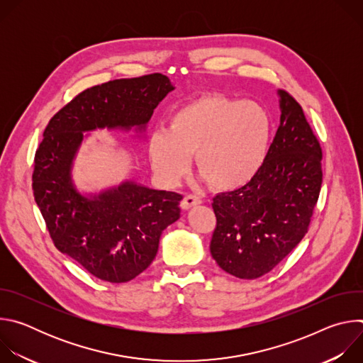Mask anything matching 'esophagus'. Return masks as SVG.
<instances>
[{
	"label": "esophagus",
	"mask_w": 363,
	"mask_h": 363,
	"mask_svg": "<svg viewBox=\"0 0 363 363\" xmlns=\"http://www.w3.org/2000/svg\"><path fill=\"white\" fill-rule=\"evenodd\" d=\"M199 203H201V198H199V196L192 195V194H188V195L184 196V199H182V202H181V206H182L184 210H189V208H192V206L199 205Z\"/></svg>",
	"instance_id": "1"
}]
</instances>
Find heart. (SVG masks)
<instances>
[{
  "label": "heart",
  "mask_w": 363,
  "mask_h": 363,
  "mask_svg": "<svg viewBox=\"0 0 363 363\" xmlns=\"http://www.w3.org/2000/svg\"><path fill=\"white\" fill-rule=\"evenodd\" d=\"M272 118L252 100L205 93L189 100L169 118L168 132L153 133L149 157L158 177L178 182L191 167L214 189L245 185L262 168L270 145Z\"/></svg>",
  "instance_id": "obj_1"
}]
</instances>
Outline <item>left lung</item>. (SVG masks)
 I'll use <instances>...</instances> for the list:
<instances>
[{"mask_svg": "<svg viewBox=\"0 0 363 363\" xmlns=\"http://www.w3.org/2000/svg\"><path fill=\"white\" fill-rule=\"evenodd\" d=\"M279 96L280 126L262 168L213 199L211 255L238 279L262 277L283 260L307 233L320 194V143L297 100L286 90Z\"/></svg>", "mask_w": 363, "mask_h": 363, "instance_id": "obj_1", "label": "left lung"}]
</instances>
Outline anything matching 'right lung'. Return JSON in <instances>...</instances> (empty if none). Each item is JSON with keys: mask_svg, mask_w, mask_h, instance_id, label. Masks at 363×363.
<instances>
[{"mask_svg": "<svg viewBox=\"0 0 363 363\" xmlns=\"http://www.w3.org/2000/svg\"><path fill=\"white\" fill-rule=\"evenodd\" d=\"M172 90L161 73L86 89L50 119L35 150L33 194L51 240L103 281L126 283L150 266L162 231L179 218L182 195L130 181L82 195L72 165L83 132L145 130L153 109Z\"/></svg>", "mask_w": 363, "mask_h": 363, "instance_id": "add662e5", "label": "right lung"}]
</instances>
